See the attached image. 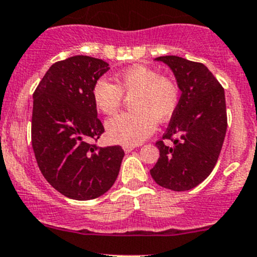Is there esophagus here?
<instances>
[{"label":"esophagus","mask_w":257,"mask_h":257,"mask_svg":"<svg viewBox=\"0 0 257 257\" xmlns=\"http://www.w3.org/2000/svg\"><path fill=\"white\" fill-rule=\"evenodd\" d=\"M123 149H124V152H125V153H131L132 150L134 149V147H133V145H124Z\"/></svg>","instance_id":"34e87169"}]
</instances>
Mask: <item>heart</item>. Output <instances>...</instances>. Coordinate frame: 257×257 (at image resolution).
I'll list each match as a JSON object with an SVG mask.
<instances>
[{"mask_svg": "<svg viewBox=\"0 0 257 257\" xmlns=\"http://www.w3.org/2000/svg\"><path fill=\"white\" fill-rule=\"evenodd\" d=\"M123 95L132 97V112L118 114L107 121L108 137L121 145L141 144L154 133L157 121L170 119L179 103L177 84L145 66H133L119 73L115 84L100 78L93 85V102L104 114L115 113Z\"/></svg>", "mask_w": 257, "mask_h": 257, "instance_id": "heart-1", "label": "heart"}]
</instances>
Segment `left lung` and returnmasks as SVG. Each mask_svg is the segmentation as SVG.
<instances>
[{"label": "left lung", "mask_w": 257, "mask_h": 257, "mask_svg": "<svg viewBox=\"0 0 257 257\" xmlns=\"http://www.w3.org/2000/svg\"><path fill=\"white\" fill-rule=\"evenodd\" d=\"M172 69L181 95L163 139L160 157L150 170L158 185L174 191L195 188L217 162L227 128L224 88L203 63L178 56L155 58Z\"/></svg>", "instance_id": "obj_1"}]
</instances>
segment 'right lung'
Instances as JSON below:
<instances>
[{
  "label": "right lung",
  "mask_w": 257,
  "mask_h": 257,
  "mask_svg": "<svg viewBox=\"0 0 257 257\" xmlns=\"http://www.w3.org/2000/svg\"><path fill=\"white\" fill-rule=\"evenodd\" d=\"M109 64L74 56L56 62L33 93L32 147L46 180L67 198L92 200L107 193L119 174L124 150L98 148L104 132L92 89Z\"/></svg>",
  "instance_id": "right-lung-1"
}]
</instances>
